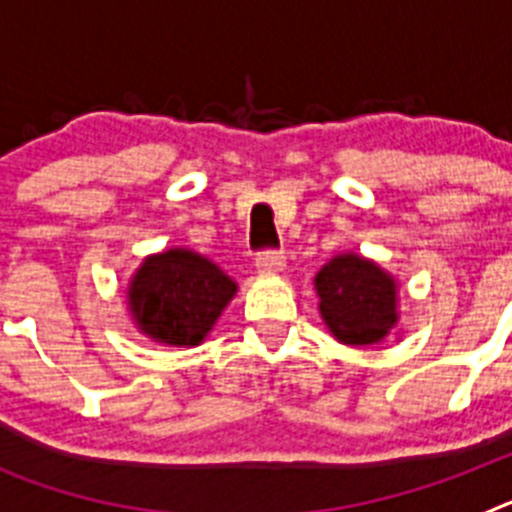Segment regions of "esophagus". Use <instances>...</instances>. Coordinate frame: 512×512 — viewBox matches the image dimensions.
Here are the masks:
<instances>
[{"label":"esophagus","instance_id":"1","mask_svg":"<svg viewBox=\"0 0 512 512\" xmlns=\"http://www.w3.org/2000/svg\"><path fill=\"white\" fill-rule=\"evenodd\" d=\"M256 269L264 271V274L282 271L284 269V253L277 251V248H266V251H259V256H256Z\"/></svg>","mask_w":512,"mask_h":512}]
</instances>
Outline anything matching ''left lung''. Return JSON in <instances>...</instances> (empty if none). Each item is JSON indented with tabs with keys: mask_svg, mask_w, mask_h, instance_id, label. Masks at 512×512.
<instances>
[{
	"mask_svg": "<svg viewBox=\"0 0 512 512\" xmlns=\"http://www.w3.org/2000/svg\"><path fill=\"white\" fill-rule=\"evenodd\" d=\"M315 289L323 320L338 341L377 343L395 325V282L361 256H336L318 271Z\"/></svg>",
	"mask_w": 512,
	"mask_h": 512,
	"instance_id": "1",
	"label": "left lung"
}]
</instances>
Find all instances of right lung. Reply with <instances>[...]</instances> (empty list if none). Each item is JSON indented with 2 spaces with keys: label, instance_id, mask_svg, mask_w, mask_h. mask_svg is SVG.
I'll return each instance as SVG.
<instances>
[{
  "label": "right lung",
  "instance_id": "right-lung-1",
  "mask_svg": "<svg viewBox=\"0 0 512 512\" xmlns=\"http://www.w3.org/2000/svg\"><path fill=\"white\" fill-rule=\"evenodd\" d=\"M233 295L235 282L212 261L174 248L143 261L128 297L146 336L171 346H197Z\"/></svg>",
  "mask_w": 512,
  "mask_h": 512
}]
</instances>
